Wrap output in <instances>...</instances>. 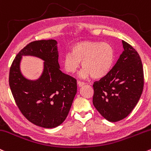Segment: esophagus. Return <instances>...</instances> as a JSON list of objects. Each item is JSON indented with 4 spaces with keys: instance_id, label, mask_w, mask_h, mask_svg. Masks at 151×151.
<instances>
[{
    "instance_id": "1",
    "label": "esophagus",
    "mask_w": 151,
    "mask_h": 151,
    "mask_svg": "<svg viewBox=\"0 0 151 151\" xmlns=\"http://www.w3.org/2000/svg\"><path fill=\"white\" fill-rule=\"evenodd\" d=\"M77 84H78L79 87H82V86L84 85V82H80V81H78V82H77Z\"/></svg>"
}]
</instances>
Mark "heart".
<instances>
[{
    "label": "heart",
    "mask_w": 151,
    "mask_h": 151,
    "mask_svg": "<svg viewBox=\"0 0 151 151\" xmlns=\"http://www.w3.org/2000/svg\"><path fill=\"white\" fill-rule=\"evenodd\" d=\"M115 53L109 43L100 41H81L74 44L63 57L62 65L68 74H74L77 71L82 62L84 68L80 77L100 79L107 75L115 62Z\"/></svg>",
    "instance_id": "heart-1"
}]
</instances>
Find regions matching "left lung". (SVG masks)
<instances>
[{
	"mask_svg": "<svg viewBox=\"0 0 151 151\" xmlns=\"http://www.w3.org/2000/svg\"><path fill=\"white\" fill-rule=\"evenodd\" d=\"M124 51L110 72L94 82L92 102L110 122L125 118L137 105L143 90V64L138 53L125 41Z\"/></svg>",
	"mask_w": 151,
	"mask_h": 151,
	"instance_id": "1",
	"label": "left lung"
}]
</instances>
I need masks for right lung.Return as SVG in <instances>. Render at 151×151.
I'll return each mask as SVG.
<instances>
[{
	"label": "right lung",
	"instance_id": "1",
	"mask_svg": "<svg viewBox=\"0 0 151 151\" xmlns=\"http://www.w3.org/2000/svg\"><path fill=\"white\" fill-rule=\"evenodd\" d=\"M57 44L54 39L29 43L10 68L9 86L20 111L29 121L45 128L56 127L65 120L77 89V80L59 69ZM26 55L45 61L44 71L37 81H29L21 74L19 62Z\"/></svg>",
	"mask_w": 151,
	"mask_h": 151
}]
</instances>
